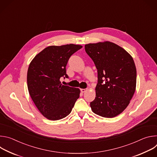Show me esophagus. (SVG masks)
I'll return each mask as SVG.
<instances>
[{
    "label": "esophagus",
    "mask_w": 157,
    "mask_h": 157,
    "mask_svg": "<svg viewBox=\"0 0 157 157\" xmlns=\"http://www.w3.org/2000/svg\"><path fill=\"white\" fill-rule=\"evenodd\" d=\"M87 91V89H81V91L82 93H85Z\"/></svg>",
    "instance_id": "obj_1"
}]
</instances>
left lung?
I'll list each match as a JSON object with an SVG mask.
<instances>
[{
  "label": "left lung",
  "mask_w": 157,
  "mask_h": 157,
  "mask_svg": "<svg viewBox=\"0 0 157 157\" xmlns=\"http://www.w3.org/2000/svg\"><path fill=\"white\" fill-rule=\"evenodd\" d=\"M85 51L98 70L93 113L113 118L125 109L136 87L137 71L132 57L117 44L99 42L86 44Z\"/></svg>",
  "instance_id": "8db88e82"
}]
</instances>
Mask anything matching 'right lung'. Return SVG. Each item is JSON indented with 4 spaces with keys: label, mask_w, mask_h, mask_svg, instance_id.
<instances>
[{
    "label": "right lung",
    "mask_w": 157,
    "mask_h": 157,
    "mask_svg": "<svg viewBox=\"0 0 157 157\" xmlns=\"http://www.w3.org/2000/svg\"><path fill=\"white\" fill-rule=\"evenodd\" d=\"M82 47L74 44L48 47L29 65V94L41 114L49 120L57 121L68 116L79 98L78 88L61 84L60 79L68 78L66 64L71 56Z\"/></svg>",
    "instance_id": "1"
}]
</instances>
